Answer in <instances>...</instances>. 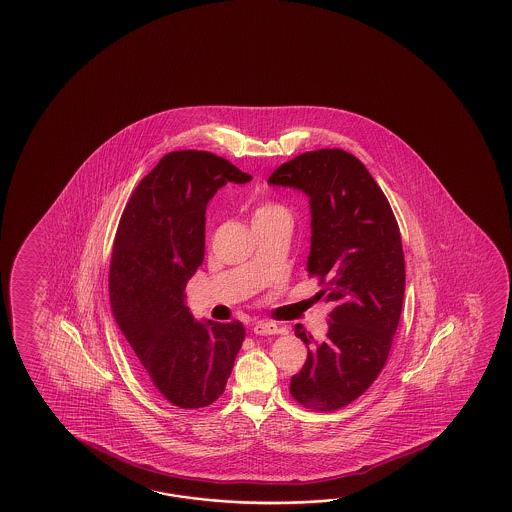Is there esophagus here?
Wrapping results in <instances>:
<instances>
[{
  "label": "esophagus",
  "mask_w": 512,
  "mask_h": 512,
  "mask_svg": "<svg viewBox=\"0 0 512 512\" xmlns=\"http://www.w3.org/2000/svg\"><path fill=\"white\" fill-rule=\"evenodd\" d=\"M254 333L256 335H276V333H280V327L276 326L274 322L260 320L254 324Z\"/></svg>",
  "instance_id": "obj_1"
}]
</instances>
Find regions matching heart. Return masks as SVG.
Here are the masks:
<instances>
[{
  "label": "heart",
  "mask_w": 512,
  "mask_h": 512,
  "mask_svg": "<svg viewBox=\"0 0 512 512\" xmlns=\"http://www.w3.org/2000/svg\"><path fill=\"white\" fill-rule=\"evenodd\" d=\"M276 212H285V208H283L282 205H276V203H263V205L256 208L254 219L267 218V216H272V214H276Z\"/></svg>",
  "instance_id": "1"
}]
</instances>
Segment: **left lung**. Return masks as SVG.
Returning a JSON list of instances; mask_svg holds the SVG:
<instances>
[{
    "mask_svg": "<svg viewBox=\"0 0 512 512\" xmlns=\"http://www.w3.org/2000/svg\"><path fill=\"white\" fill-rule=\"evenodd\" d=\"M269 185L309 197L307 272L333 305L322 342L294 327L307 360L289 390L305 408L333 412L359 399L390 355L404 298L401 232L381 186L344 150L302 153L278 166Z\"/></svg>",
    "mask_w": 512,
    "mask_h": 512,
    "instance_id": "1",
    "label": "left lung"
}]
</instances>
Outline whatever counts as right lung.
Segmentation results:
<instances>
[{
    "label": "right lung",
    "mask_w": 512,
    "mask_h": 512,
    "mask_svg": "<svg viewBox=\"0 0 512 512\" xmlns=\"http://www.w3.org/2000/svg\"><path fill=\"white\" fill-rule=\"evenodd\" d=\"M252 177L210 152L164 155L122 212L109 267L115 322L148 382L179 408H205L225 392L245 327L197 322L185 287L205 258L208 201Z\"/></svg>",
    "instance_id": "add662e5"
}]
</instances>
